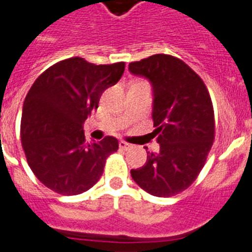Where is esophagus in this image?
<instances>
[{
  "label": "esophagus",
  "mask_w": 252,
  "mask_h": 252,
  "mask_svg": "<svg viewBox=\"0 0 252 252\" xmlns=\"http://www.w3.org/2000/svg\"><path fill=\"white\" fill-rule=\"evenodd\" d=\"M119 148H121V149H123V150H128V149H130V148H131V144L124 142V140H121V142H119Z\"/></svg>",
  "instance_id": "34e87169"
}]
</instances>
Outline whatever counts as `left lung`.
Listing matches in <instances>:
<instances>
[{"label":"left lung","instance_id":"obj_1","mask_svg":"<svg viewBox=\"0 0 252 252\" xmlns=\"http://www.w3.org/2000/svg\"><path fill=\"white\" fill-rule=\"evenodd\" d=\"M135 76L153 86V122L159 152H147V163L131 169L143 190L168 197L188 189L203 166L215 138L210 94L203 79L179 58L154 55L129 63Z\"/></svg>","mask_w":252,"mask_h":252}]
</instances>
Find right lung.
<instances>
[{"label":"right lung","mask_w":252,"mask_h":252,"mask_svg":"<svg viewBox=\"0 0 252 252\" xmlns=\"http://www.w3.org/2000/svg\"><path fill=\"white\" fill-rule=\"evenodd\" d=\"M124 68V62L97 65L72 57L51 65L34 81L23 103L21 142L31 170L44 187L78 195L100 179L119 143L114 137L87 143L83 123Z\"/></svg>","instance_id":"right-lung-1"}]
</instances>
